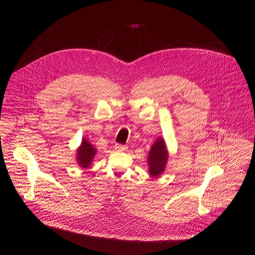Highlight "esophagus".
<instances>
[{"instance_id":"1","label":"esophagus","mask_w":255,"mask_h":255,"mask_svg":"<svg viewBox=\"0 0 255 255\" xmlns=\"http://www.w3.org/2000/svg\"><path fill=\"white\" fill-rule=\"evenodd\" d=\"M115 148H116V150H118V151H125V150H127V146L124 145V144H121V143H117V144L115 145Z\"/></svg>"}]
</instances>
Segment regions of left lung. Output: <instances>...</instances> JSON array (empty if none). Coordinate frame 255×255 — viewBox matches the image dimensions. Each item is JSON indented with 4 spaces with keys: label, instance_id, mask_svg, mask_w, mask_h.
<instances>
[{
    "label": "left lung",
    "instance_id": "8db88e82",
    "mask_svg": "<svg viewBox=\"0 0 255 255\" xmlns=\"http://www.w3.org/2000/svg\"><path fill=\"white\" fill-rule=\"evenodd\" d=\"M167 151L165 148V142L162 138H158L156 142L152 145L149 153L148 162L150 166V175L154 178L161 175L165 168L167 161Z\"/></svg>",
    "mask_w": 255,
    "mask_h": 255
}]
</instances>
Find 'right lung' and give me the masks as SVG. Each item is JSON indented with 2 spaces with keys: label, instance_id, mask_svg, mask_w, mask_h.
<instances>
[{
  "label": "right lung",
  "instance_id": "1",
  "mask_svg": "<svg viewBox=\"0 0 255 255\" xmlns=\"http://www.w3.org/2000/svg\"><path fill=\"white\" fill-rule=\"evenodd\" d=\"M95 154L96 150L93 148V145L87 139H84L77 150V163L82 167H89Z\"/></svg>",
  "mask_w": 255,
  "mask_h": 255
}]
</instances>
